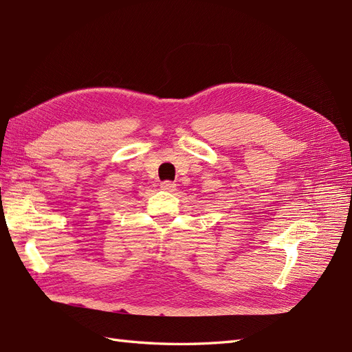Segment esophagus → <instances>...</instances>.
<instances>
[{
	"label": "esophagus",
	"mask_w": 352,
	"mask_h": 352,
	"mask_svg": "<svg viewBox=\"0 0 352 352\" xmlns=\"http://www.w3.org/2000/svg\"><path fill=\"white\" fill-rule=\"evenodd\" d=\"M160 187H162V190H165V192H174L175 190V183H173V182H163L162 184H160Z\"/></svg>",
	"instance_id": "obj_1"
}]
</instances>
